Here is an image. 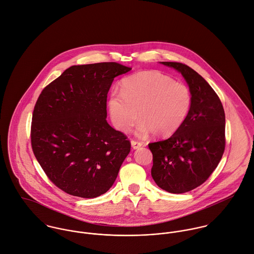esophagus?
<instances>
[{"mask_svg":"<svg viewBox=\"0 0 254 254\" xmlns=\"http://www.w3.org/2000/svg\"><path fill=\"white\" fill-rule=\"evenodd\" d=\"M131 146H132V148H133L134 150H137V149H139V148L142 147V143L132 140V141H131Z\"/></svg>","mask_w":254,"mask_h":254,"instance_id":"1","label":"esophagus"}]
</instances>
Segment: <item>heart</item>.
Wrapping results in <instances>:
<instances>
[{"instance_id":"b5f03b06","label":"heart","mask_w":254,"mask_h":254,"mask_svg":"<svg viewBox=\"0 0 254 254\" xmlns=\"http://www.w3.org/2000/svg\"><path fill=\"white\" fill-rule=\"evenodd\" d=\"M192 104L187 85L176 83L159 71H142L122 80L120 93L107 99L110 119L116 129L127 133L137 118L136 134L168 137L185 122Z\"/></svg>"}]
</instances>
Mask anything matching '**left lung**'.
Here are the masks:
<instances>
[{"label": "left lung", "instance_id": "left-lung-1", "mask_svg": "<svg viewBox=\"0 0 254 254\" xmlns=\"http://www.w3.org/2000/svg\"><path fill=\"white\" fill-rule=\"evenodd\" d=\"M179 72L192 94L190 112L169 139L149 144L152 176L169 193L188 192L204 183L225 151L226 117L222 102L204 78L185 64L161 62Z\"/></svg>", "mask_w": 254, "mask_h": 254}]
</instances>
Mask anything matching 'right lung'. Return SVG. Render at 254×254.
Masks as SVG:
<instances>
[{"label": "right lung", "mask_w": 254, "mask_h": 254, "mask_svg": "<svg viewBox=\"0 0 254 254\" xmlns=\"http://www.w3.org/2000/svg\"><path fill=\"white\" fill-rule=\"evenodd\" d=\"M131 68L115 62L72 66L34 106L31 146L48 178L73 196L95 198L113 185L131 144L106 121L107 93Z\"/></svg>", "instance_id": "add662e5"}]
</instances>
